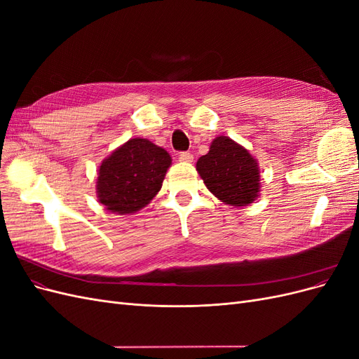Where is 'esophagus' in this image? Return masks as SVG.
I'll return each mask as SVG.
<instances>
[{"instance_id": "esophagus-1", "label": "esophagus", "mask_w": 359, "mask_h": 359, "mask_svg": "<svg viewBox=\"0 0 359 359\" xmlns=\"http://www.w3.org/2000/svg\"><path fill=\"white\" fill-rule=\"evenodd\" d=\"M180 161H182V163H191L193 161V156L190 153H181L180 154Z\"/></svg>"}]
</instances>
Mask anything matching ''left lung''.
I'll return each mask as SVG.
<instances>
[{
    "label": "left lung",
    "instance_id": "8db88e82",
    "mask_svg": "<svg viewBox=\"0 0 359 359\" xmlns=\"http://www.w3.org/2000/svg\"><path fill=\"white\" fill-rule=\"evenodd\" d=\"M196 170L206 189L226 205L247 206L259 196V163L231 137L217 136L198 160Z\"/></svg>",
    "mask_w": 359,
    "mask_h": 359
}]
</instances>
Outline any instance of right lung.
<instances>
[{
  "instance_id": "right-lung-1",
  "label": "right lung",
  "mask_w": 359,
  "mask_h": 359,
  "mask_svg": "<svg viewBox=\"0 0 359 359\" xmlns=\"http://www.w3.org/2000/svg\"><path fill=\"white\" fill-rule=\"evenodd\" d=\"M170 165L165 148L148 139H128L99 166L97 198L109 212L135 214L156 198Z\"/></svg>"
}]
</instances>
